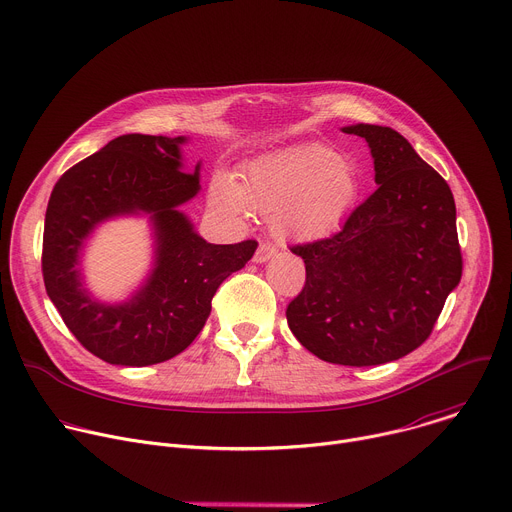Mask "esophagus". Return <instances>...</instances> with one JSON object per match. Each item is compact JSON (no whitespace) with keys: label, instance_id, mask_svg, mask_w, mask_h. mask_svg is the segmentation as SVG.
<instances>
[{"label":"esophagus","instance_id":"34e87169","mask_svg":"<svg viewBox=\"0 0 512 512\" xmlns=\"http://www.w3.org/2000/svg\"><path fill=\"white\" fill-rule=\"evenodd\" d=\"M275 253H277V249H275L271 243H261V245L257 247V251H255L253 261H255V263H265V261H269L271 257H275Z\"/></svg>","mask_w":512,"mask_h":512}]
</instances>
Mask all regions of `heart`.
Segmentation results:
<instances>
[{
  "label": "heart",
  "instance_id": "obj_1",
  "mask_svg": "<svg viewBox=\"0 0 512 512\" xmlns=\"http://www.w3.org/2000/svg\"><path fill=\"white\" fill-rule=\"evenodd\" d=\"M360 192L362 176L352 160L308 141L251 160L239 184L216 176L210 202L227 214H247L249 208L271 214V229L281 241L310 243L342 227Z\"/></svg>",
  "mask_w": 512,
  "mask_h": 512
}]
</instances>
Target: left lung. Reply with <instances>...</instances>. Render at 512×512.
Masks as SVG:
<instances>
[{
    "label": "left lung",
    "instance_id": "1",
    "mask_svg": "<svg viewBox=\"0 0 512 512\" xmlns=\"http://www.w3.org/2000/svg\"><path fill=\"white\" fill-rule=\"evenodd\" d=\"M377 190L330 239L291 247L306 283L287 306L304 348L344 367H373L421 346L462 277L448 182L391 127L356 123Z\"/></svg>",
    "mask_w": 512,
    "mask_h": 512
}]
</instances>
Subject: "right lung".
<instances>
[{
    "mask_svg": "<svg viewBox=\"0 0 512 512\" xmlns=\"http://www.w3.org/2000/svg\"><path fill=\"white\" fill-rule=\"evenodd\" d=\"M186 141L119 135L64 172L50 194L42 243L46 294L75 338L109 364L148 367L188 348L210 316L218 285L257 249L255 241H204L180 210L200 190V162L184 172ZM119 215L149 216L155 263L127 301L107 305L84 287L80 259L94 229Z\"/></svg>",
    "mask_w": 512,
    "mask_h": 512,
    "instance_id": "right-lung-1",
    "label": "right lung"
}]
</instances>
